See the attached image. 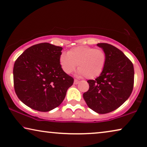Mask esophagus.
<instances>
[{
  "instance_id": "1",
  "label": "esophagus",
  "mask_w": 147,
  "mask_h": 147,
  "mask_svg": "<svg viewBox=\"0 0 147 147\" xmlns=\"http://www.w3.org/2000/svg\"><path fill=\"white\" fill-rule=\"evenodd\" d=\"M80 81L78 80H77V79H74V84H78V82H79Z\"/></svg>"
}]
</instances>
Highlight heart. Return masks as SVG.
Returning <instances> with one entry per match:
<instances>
[{"instance_id":"obj_1","label":"heart","mask_w":147,"mask_h":147,"mask_svg":"<svg viewBox=\"0 0 147 147\" xmlns=\"http://www.w3.org/2000/svg\"><path fill=\"white\" fill-rule=\"evenodd\" d=\"M107 62V54L103 49L80 46L63 53L59 57L62 69L67 74L78 70L80 75L88 79L98 76L104 71Z\"/></svg>"}]
</instances>
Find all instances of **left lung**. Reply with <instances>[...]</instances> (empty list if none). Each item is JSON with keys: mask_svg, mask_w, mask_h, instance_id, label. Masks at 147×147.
<instances>
[{"mask_svg": "<svg viewBox=\"0 0 147 147\" xmlns=\"http://www.w3.org/2000/svg\"><path fill=\"white\" fill-rule=\"evenodd\" d=\"M107 54L104 71L95 80H88L83 98L90 109L99 114L112 112L131 94L134 86V67L119 49L107 43H98Z\"/></svg>", "mask_w": 147, "mask_h": 147, "instance_id": "left-lung-1", "label": "left lung"}]
</instances>
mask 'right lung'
<instances>
[{
	"label": "right lung",
	"mask_w": 147,
	"mask_h": 147,
	"mask_svg": "<svg viewBox=\"0 0 147 147\" xmlns=\"http://www.w3.org/2000/svg\"><path fill=\"white\" fill-rule=\"evenodd\" d=\"M61 47L43 42L29 47L16 60L13 68L14 90L30 108L48 112L65 98L74 79L62 69Z\"/></svg>",
	"instance_id": "add662e5"
}]
</instances>
